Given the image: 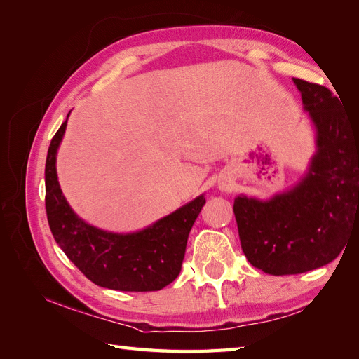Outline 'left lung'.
<instances>
[{
    "instance_id": "obj_1",
    "label": "left lung",
    "mask_w": 359,
    "mask_h": 359,
    "mask_svg": "<svg viewBox=\"0 0 359 359\" xmlns=\"http://www.w3.org/2000/svg\"><path fill=\"white\" fill-rule=\"evenodd\" d=\"M318 130V154L297 187L266 202L238 196L233 214L247 260L289 276L327 265L359 226V118L327 86L293 78Z\"/></svg>"
}]
</instances>
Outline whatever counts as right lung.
<instances>
[{
  "instance_id": "add662e5",
  "label": "right lung",
  "mask_w": 359,
  "mask_h": 359,
  "mask_svg": "<svg viewBox=\"0 0 359 359\" xmlns=\"http://www.w3.org/2000/svg\"><path fill=\"white\" fill-rule=\"evenodd\" d=\"M66 126L67 119L52 137L45 166L46 214L57 244L97 286L124 292H151L168 286L180 274L187 238L205 198H196L136 233L118 235L86 224L64 199L57 178V149Z\"/></svg>"
}]
</instances>
